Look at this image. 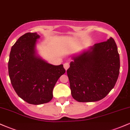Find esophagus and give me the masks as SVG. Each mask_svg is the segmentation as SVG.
<instances>
[{"label":"esophagus","mask_w":130,"mask_h":130,"mask_svg":"<svg viewBox=\"0 0 130 130\" xmlns=\"http://www.w3.org/2000/svg\"><path fill=\"white\" fill-rule=\"evenodd\" d=\"M63 67H64V68L65 69V70H67L70 67V64L67 62V63L63 64Z\"/></svg>","instance_id":"34e87169"}]
</instances>
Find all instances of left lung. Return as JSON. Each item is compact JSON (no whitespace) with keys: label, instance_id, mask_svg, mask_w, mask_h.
<instances>
[{"label":"left lung","instance_id":"left-lung-1","mask_svg":"<svg viewBox=\"0 0 130 130\" xmlns=\"http://www.w3.org/2000/svg\"><path fill=\"white\" fill-rule=\"evenodd\" d=\"M72 59L67 72L74 100L79 102L99 101L114 88L119 74L120 57L112 37L96 43Z\"/></svg>","mask_w":130,"mask_h":130}]
</instances>
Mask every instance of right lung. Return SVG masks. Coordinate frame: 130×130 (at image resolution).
<instances>
[{
	"label": "right lung",
	"instance_id": "right-lung-1",
	"mask_svg": "<svg viewBox=\"0 0 130 130\" xmlns=\"http://www.w3.org/2000/svg\"><path fill=\"white\" fill-rule=\"evenodd\" d=\"M40 35L26 33L11 47L8 74L18 95L29 104L48 103L53 97L57 81L65 73L63 65H53L37 54L35 47Z\"/></svg>",
	"mask_w": 130,
	"mask_h": 130
}]
</instances>
